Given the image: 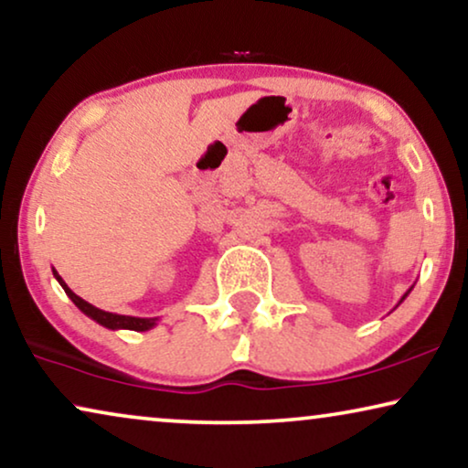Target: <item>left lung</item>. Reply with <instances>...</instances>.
<instances>
[{
	"instance_id": "1",
	"label": "left lung",
	"mask_w": 468,
	"mask_h": 468,
	"mask_svg": "<svg viewBox=\"0 0 468 468\" xmlns=\"http://www.w3.org/2000/svg\"><path fill=\"white\" fill-rule=\"evenodd\" d=\"M411 290H413V287H409V292H411ZM409 292H407V293H405V296H402V298H400V303H402V300H405V298H407V296H409ZM400 303H399V304H400ZM399 304H396V306H399Z\"/></svg>"
}]
</instances>
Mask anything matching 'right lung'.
<instances>
[{
	"label": "right lung",
	"instance_id": "obj_1",
	"mask_svg": "<svg viewBox=\"0 0 468 468\" xmlns=\"http://www.w3.org/2000/svg\"><path fill=\"white\" fill-rule=\"evenodd\" d=\"M53 277L59 281V285L63 287V292L68 293V298L72 300V303L79 306V309L85 313L87 317H91L93 322H98L100 325H104V328H108V330L146 332V330L155 328V325H157V317H132V315H119V313L101 311V309H98V306L89 304L87 300H82L80 296H76V293L66 285V281L59 277V272H57L55 268H53Z\"/></svg>",
	"mask_w": 468,
	"mask_h": 468
}]
</instances>
